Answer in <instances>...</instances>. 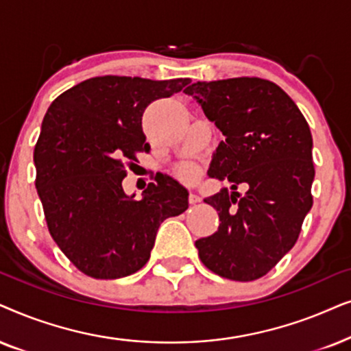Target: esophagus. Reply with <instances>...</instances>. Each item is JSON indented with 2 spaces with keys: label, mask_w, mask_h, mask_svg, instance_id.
Returning a JSON list of instances; mask_svg holds the SVG:
<instances>
[{
  "label": "esophagus",
  "mask_w": 351,
  "mask_h": 351,
  "mask_svg": "<svg viewBox=\"0 0 351 351\" xmlns=\"http://www.w3.org/2000/svg\"><path fill=\"white\" fill-rule=\"evenodd\" d=\"M200 199L197 194H194V193H189V204H197V202H200Z\"/></svg>",
  "instance_id": "1"
}]
</instances>
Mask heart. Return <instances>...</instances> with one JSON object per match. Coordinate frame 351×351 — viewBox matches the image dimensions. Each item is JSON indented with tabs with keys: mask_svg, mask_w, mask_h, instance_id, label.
Segmentation results:
<instances>
[{
	"mask_svg": "<svg viewBox=\"0 0 351 351\" xmlns=\"http://www.w3.org/2000/svg\"><path fill=\"white\" fill-rule=\"evenodd\" d=\"M181 173H183L186 178H189V176L194 175V168L193 167H184L183 170H181Z\"/></svg>",
	"mask_w": 351,
	"mask_h": 351,
	"instance_id": "1",
	"label": "heart"
}]
</instances>
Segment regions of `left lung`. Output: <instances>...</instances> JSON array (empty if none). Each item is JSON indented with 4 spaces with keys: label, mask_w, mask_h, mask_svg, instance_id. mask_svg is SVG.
Listing matches in <instances>:
<instances>
[{
    "label": "left lung",
    "mask_w": 351,
    "mask_h": 351,
    "mask_svg": "<svg viewBox=\"0 0 351 351\" xmlns=\"http://www.w3.org/2000/svg\"><path fill=\"white\" fill-rule=\"evenodd\" d=\"M184 93L224 136L207 175L232 183L231 193L224 188L204 199L221 223L195 241L199 256L218 276L254 281L295 245L313 205L310 127L287 93L261 78L197 82Z\"/></svg>",
    "instance_id": "obj_1"
}]
</instances>
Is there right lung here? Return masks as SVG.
Listing matches in <instances>:
<instances>
[{
  "instance_id": "right-lung-1",
  "label": "right lung",
  "mask_w": 351,
  "mask_h": 351,
  "mask_svg": "<svg viewBox=\"0 0 351 351\" xmlns=\"http://www.w3.org/2000/svg\"><path fill=\"white\" fill-rule=\"evenodd\" d=\"M189 78H90L56 97L46 112L34 162L48 230L65 256L96 279H119L147 263L163 219L188 208V189L171 176L141 199L125 194V163L147 152L143 114Z\"/></svg>"
}]
</instances>
